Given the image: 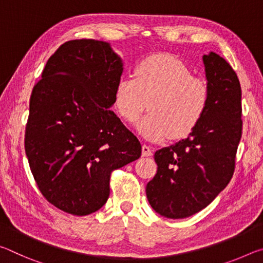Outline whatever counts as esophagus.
Returning a JSON list of instances; mask_svg holds the SVG:
<instances>
[{"mask_svg": "<svg viewBox=\"0 0 263 263\" xmlns=\"http://www.w3.org/2000/svg\"><path fill=\"white\" fill-rule=\"evenodd\" d=\"M152 154H153V151L148 145L146 144L142 145V155H144V157H151Z\"/></svg>", "mask_w": 263, "mask_h": 263, "instance_id": "esophagus-1", "label": "esophagus"}]
</instances>
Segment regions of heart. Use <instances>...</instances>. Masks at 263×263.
<instances>
[{"instance_id":"obj_1","label":"heart","mask_w":263,"mask_h":263,"mask_svg":"<svg viewBox=\"0 0 263 263\" xmlns=\"http://www.w3.org/2000/svg\"><path fill=\"white\" fill-rule=\"evenodd\" d=\"M135 78L122 77L116 83L114 105L127 123H135L146 108L149 112L138 130L152 141L182 139L199 125L210 102V89L202 79L175 57L149 55L138 62Z\"/></svg>"}]
</instances>
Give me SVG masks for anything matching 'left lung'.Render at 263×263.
<instances>
[{
	"instance_id": "obj_1",
	"label": "left lung",
	"mask_w": 263,
	"mask_h": 263,
	"mask_svg": "<svg viewBox=\"0 0 263 263\" xmlns=\"http://www.w3.org/2000/svg\"><path fill=\"white\" fill-rule=\"evenodd\" d=\"M210 102L186 139L154 154L158 172L146 186L155 211L182 219L206 208L229 184L242 133L241 87L230 64L216 53L203 57Z\"/></svg>"
}]
</instances>
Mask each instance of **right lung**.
Returning <instances> with one entry per match:
<instances>
[{
  "label": "right lung",
  "mask_w": 263,
  "mask_h": 263,
  "mask_svg": "<svg viewBox=\"0 0 263 263\" xmlns=\"http://www.w3.org/2000/svg\"><path fill=\"white\" fill-rule=\"evenodd\" d=\"M122 72L108 43L75 39L50 57L32 89L25 153L42 195L61 211L99 210L111 173L140 158L138 138L109 110Z\"/></svg>",
  "instance_id": "add662e5"
}]
</instances>
